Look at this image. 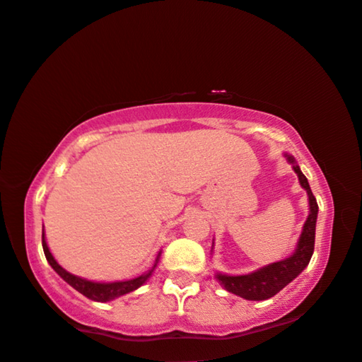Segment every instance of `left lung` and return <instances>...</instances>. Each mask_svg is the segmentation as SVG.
<instances>
[{"label": "left lung", "mask_w": 362, "mask_h": 362, "mask_svg": "<svg viewBox=\"0 0 362 362\" xmlns=\"http://www.w3.org/2000/svg\"><path fill=\"white\" fill-rule=\"evenodd\" d=\"M287 159L288 162H292V164L295 162L292 156H287ZM293 170L297 172L298 180L302 183L305 190H307L310 200V215L307 218V221H305L297 251H295L290 257L284 259V261L274 262L271 266L259 269L257 272L247 274V276H221V274H218V282H220L228 292L239 295V297L246 300H267L281 292L285 285L292 282L293 279L308 266L315 249V225H317L318 205L317 198L313 197L312 190H310L307 177L302 174L298 165H293Z\"/></svg>", "instance_id": "1"}]
</instances>
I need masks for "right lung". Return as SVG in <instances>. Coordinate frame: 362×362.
<instances>
[{"label":"right lung","instance_id":"add662e5","mask_svg":"<svg viewBox=\"0 0 362 362\" xmlns=\"http://www.w3.org/2000/svg\"><path fill=\"white\" fill-rule=\"evenodd\" d=\"M42 247H44V254H45V259H47L50 266L55 272L59 274L60 277L64 279L65 282L72 285L75 290H78L80 293H83L86 298L90 300H95V302H110V300H113L116 297H119V295H124V293H129L132 290H136L137 287H141L142 284L147 281V277L151 276L152 271H154V267L151 269L147 274H142V276L136 277V279H131V281H124V282H113V284H96V282H90V281H85V279H80V277H75L72 274H69L65 269H62L55 261L52 254H50L49 247H47V243H45L44 239V230H42Z\"/></svg>","mask_w":362,"mask_h":362}]
</instances>
